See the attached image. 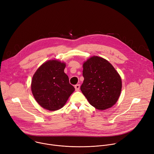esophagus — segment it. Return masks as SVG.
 <instances>
[{
    "mask_svg": "<svg viewBox=\"0 0 154 154\" xmlns=\"http://www.w3.org/2000/svg\"><path fill=\"white\" fill-rule=\"evenodd\" d=\"M75 88L76 91H79L80 89V85L79 84H77L75 85Z\"/></svg>",
    "mask_w": 154,
    "mask_h": 154,
    "instance_id": "1",
    "label": "esophagus"
}]
</instances>
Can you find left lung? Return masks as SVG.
<instances>
[{"mask_svg": "<svg viewBox=\"0 0 154 154\" xmlns=\"http://www.w3.org/2000/svg\"><path fill=\"white\" fill-rule=\"evenodd\" d=\"M83 77L80 90L91 106L105 110L116 103L121 91V79L107 60L98 56L88 59L83 64Z\"/></svg>", "mask_w": 154, "mask_h": 154, "instance_id": "obj_1", "label": "left lung"}]
</instances>
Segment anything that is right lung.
Masks as SVG:
<instances>
[{"label": "right lung", "instance_id": "obj_1", "mask_svg": "<svg viewBox=\"0 0 154 154\" xmlns=\"http://www.w3.org/2000/svg\"><path fill=\"white\" fill-rule=\"evenodd\" d=\"M66 64L49 60L41 66L33 76L32 94L38 103L49 111L59 109L66 104L75 88L64 73Z\"/></svg>", "mask_w": 154, "mask_h": 154}]
</instances>
